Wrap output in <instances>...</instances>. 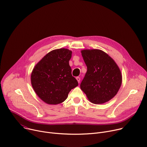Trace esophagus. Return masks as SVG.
I'll return each mask as SVG.
<instances>
[{
  "instance_id": "1",
  "label": "esophagus",
  "mask_w": 147,
  "mask_h": 147,
  "mask_svg": "<svg viewBox=\"0 0 147 147\" xmlns=\"http://www.w3.org/2000/svg\"><path fill=\"white\" fill-rule=\"evenodd\" d=\"M76 80H77L78 83H80V78L78 77H76Z\"/></svg>"
}]
</instances>
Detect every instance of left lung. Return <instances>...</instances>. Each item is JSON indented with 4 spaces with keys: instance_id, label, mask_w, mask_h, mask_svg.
Listing matches in <instances>:
<instances>
[{
    "instance_id": "obj_1",
    "label": "left lung",
    "mask_w": 147,
    "mask_h": 147,
    "mask_svg": "<svg viewBox=\"0 0 147 147\" xmlns=\"http://www.w3.org/2000/svg\"><path fill=\"white\" fill-rule=\"evenodd\" d=\"M87 71L80 84L88 100L95 104L108 102L122 84V74L115 61L99 49L81 51Z\"/></svg>"
}]
</instances>
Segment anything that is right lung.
<instances>
[{"label": "right lung", "instance_id": "right-lung-1", "mask_svg": "<svg viewBox=\"0 0 147 147\" xmlns=\"http://www.w3.org/2000/svg\"><path fill=\"white\" fill-rule=\"evenodd\" d=\"M71 54L67 49L53 50L34 67L31 84L36 94L45 102L52 105L63 102L71 90L78 86L69 65Z\"/></svg>", "mask_w": 147, "mask_h": 147}]
</instances>
